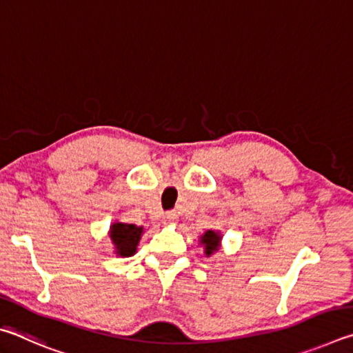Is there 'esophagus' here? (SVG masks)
<instances>
[{
	"mask_svg": "<svg viewBox=\"0 0 353 353\" xmlns=\"http://www.w3.org/2000/svg\"><path fill=\"white\" fill-rule=\"evenodd\" d=\"M177 221V214L174 213V212H168L165 214V223H168V224H174Z\"/></svg>",
	"mask_w": 353,
	"mask_h": 353,
	"instance_id": "34e87169",
	"label": "esophagus"
}]
</instances>
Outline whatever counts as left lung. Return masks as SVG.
<instances>
[{"instance_id": "8db88e82", "label": "left lung", "mask_w": 353, "mask_h": 353, "mask_svg": "<svg viewBox=\"0 0 353 353\" xmlns=\"http://www.w3.org/2000/svg\"><path fill=\"white\" fill-rule=\"evenodd\" d=\"M223 241V234L219 230H207L205 234L199 236V244L204 248V255L212 256L221 248Z\"/></svg>"}]
</instances>
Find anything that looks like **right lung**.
Wrapping results in <instances>:
<instances>
[{"label":"right lung","mask_w":353,"mask_h":353,"mask_svg":"<svg viewBox=\"0 0 353 353\" xmlns=\"http://www.w3.org/2000/svg\"><path fill=\"white\" fill-rule=\"evenodd\" d=\"M145 234V227L126 224L121 221H115L110 224L109 238L113 246V254L117 256H132L137 252V246Z\"/></svg>","instance_id":"add662e5"}]
</instances>
